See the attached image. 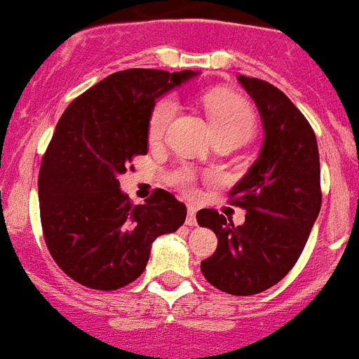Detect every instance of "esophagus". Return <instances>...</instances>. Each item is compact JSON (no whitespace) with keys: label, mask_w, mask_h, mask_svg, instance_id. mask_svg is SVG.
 I'll use <instances>...</instances> for the list:
<instances>
[{"label":"esophagus","mask_w":359,"mask_h":359,"mask_svg":"<svg viewBox=\"0 0 359 359\" xmlns=\"http://www.w3.org/2000/svg\"><path fill=\"white\" fill-rule=\"evenodd\" d=\"M197 210L194 206H188V215H186V224L191 228V226H197V217H195Z\"/></svg>","instance_id":"esophagus-1"}]
</instances>
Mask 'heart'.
I'll return each instance as SVG.
<instances>
[{
  "label": "heart",
  "mask_w": 359,
  "mask_h": 359,
  "mask_svg": "<svg viewBox=\"0 0 359 359\" xmlns=\"http://www.w3.org/2000/svg\"><path fill=\"white\" fill-rule=\"evenodd\" d=\"M206 109L212 120L213 131L219 137H236L246 140L255 129V114L246 100L231 93L215 91L210 93L206 98ZM177 111V100L173 95H165L156 100L153 105L149 120H147V137L149 140L156 142L164 137L165 129L170 126ZM191 175L182 171L179 175V184L191 189Z\"/></svg>",
  "instance_id": "b5f03b06"
}]
</instances>
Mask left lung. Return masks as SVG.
I'll use <instances>...</instances> for the list:
<instances>
[{"label": "left lung", "mask_w": 359, "mask_h": 359, "mask_svg": "<svg viewBox=\"0 0 359 359\" xmlns=\"http://www.w3.org/2000/svg\"><path fill=\"white\" fill-rule=\"evenodd\" d=\"M264 128L261 155L233 186L230 204L246 210L236 226L213 208L197 213L217 250L201 263L210 285L231 296H254L277 285L297 263L321 208L316 133L305 114L276 86L239 74Z\"/></svg>", "instance_id": "left-lung-1"}]
</instances>
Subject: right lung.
Returning a JSON list of instances; mask_svg holds the SVG:
<instances>
[{"mask_svg":"<svg viewBox=\"0 0 359 359\" xmlns=\"http://www.w3.org/2000/svg\"><path fill=\"white\" fill-rule=\"evenodd\" d=\"M197 76L194 71L113 72L63 111L38 175L40 219L54 263L93 290H116L146 270L151 243L177 231L186 206L156 188L133 206L118 175L147 153L155 100Z\"/></svg>","mask_w":359,"mask_h":359,"instance_id":"obj_1","label":"right lung"}]
</instances>
